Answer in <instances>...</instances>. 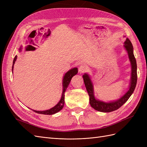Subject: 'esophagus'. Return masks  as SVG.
Returning a JSON list of instances; mask_svg holds the SVG:
<instances>
[{"label":"esophagus","mask_w":147,"mask_h":147,"mask_svg":"<svg viewBox=\"0 0 147 147\" xmlns=\"http://www.w3.org/2000/svg\"><path fill=\"white\" fill-rule=\"evenodd\" d=\"M87 70H88V67L84 64H82L78 68V72L80 74L85 72Z\"/></svg>","instance_id":"1"}]
</instances>
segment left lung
<instances>
[{
    "label": "left lung",
    "mask_w": 147,
    "mask_h": 147,
    "mask_svg": "<svg viewBox=\"0 0 147 147\" xmlns=\"http://www.w3.org/2000/svg\"><path fill=\"white\" fill-rule=\"evenodd\" d=\"M124 47L127 52L129 59L131 64V77L129 90L121 98H119L117 100L110 102H105L96 99L94 95L93 84L90 76L87 74H84L83 75L84 83V84H85L88 95L90 96V105L93 109H94L97 111H99V112L107 113L113 112V111L118 109L129 99L136 88L137 80V63L134 55V53H133V47L132 43L129 40V39L127 38H126V41L124 42Z\"/></svg>",
    "instance_id": "obj_1"
}]
</instances>
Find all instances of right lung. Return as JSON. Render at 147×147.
Returning <instances> with one entry per match:
<instances>
[{"instance_id": "right-lung-1", "label": "right lung", "mask_w": 147, "mask_h": 147, "mask_svg": "<svg viewBox=\"0 0 147 147\" xmlns=\"http://www.w3.org/2000/svg\"><path fill=\"white\" fill-rule=\"evenodd\" d=\"M49 35V34L47 35ZM20 51H21V48H20L19 49ZM17 59V56H15L14 59H13V66H12V72L13 70V65L15 64V61ZM78 73V69L77 67L75 68H73L72 69H70V70H69L67 72L65 73V74L64 75V76L63 77V94H62V96L61 98L59 100V102L57 103L55 107H53V108L47 110H45V111H37V110H32L34 112H36L37 113L39 114H43V115H53L55 114L57 112H59L61 110L63 109V108L64 107V93L66 91L67 88L68 87L69 84L71 81V79L74 76V75H76Z\"/></svg>"}]
</instances>
